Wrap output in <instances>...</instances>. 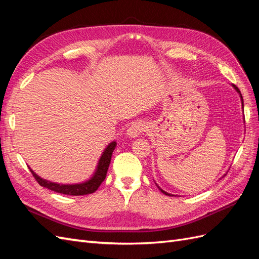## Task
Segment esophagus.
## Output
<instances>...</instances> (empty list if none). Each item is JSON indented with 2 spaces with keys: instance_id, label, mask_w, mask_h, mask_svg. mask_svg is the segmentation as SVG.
<instances>
[{
  "instance_id": "esophagus-1",
  "label": "esophagus",
  "mask_w": 259,
  "mask_h": 259,
  "mask_svg": "<svg viewBox=\"0 0 259 259\" xmlns=\"http://www.w3.org/2000/svg\"><path fill=\"white\" fill-rule=\"evenodd\" d=\"M145 130H147V125H145L144 122L142 121L134 122L127 130V136H129L130 138H136L139 135H141Z\"/></svg>"
}]
</instances>
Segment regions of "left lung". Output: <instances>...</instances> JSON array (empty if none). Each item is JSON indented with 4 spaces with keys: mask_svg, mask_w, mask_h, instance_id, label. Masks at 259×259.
<instances>
[{
    "mask_svg": "<svg viewBox=\"0 0 259 259\" xmlns=\"http://www.w3.org/2000/svg\"><path fill=\"white\" fill-rule=\"evenodd\" d=\"M233 86H234V88H235V90H236V91H237V92H238V93H240V94H241V92H240V90H238V89L236 88V86H235V85H233ZM241 98H242V104H244V103H243V97H242V95H241ZM243 106H244V105H243ZM161 191H162V193H163V194H165V195H168V196H170L169 194H167V193H165V191H164V190H162V189H161Z\"/></svg>",
    "mask_w": 259,
    "mask_h": 259,
    "instance_id": "8db88e82",
    "label": "left lung"
}]
</instances>
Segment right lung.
<instances>
[{
    "label": "right lung",
    "mask_w": 259,
    "mask_h": 259,
    "mask_svg": "<svg viewBox=\"0 0 259 259\" xmlns=\"http://www.w3.org/2000/svg\"><path fill=\"white\" fill-rule=\"evenodd\" d=\"M115 148H116V142H111L108 147L106 148V150L103 152V155L101 156V160H99L98 166L94 176H93L89 182H85L83 184L60 185V184L51 183L46 180H42V178H40L37 174H35L31 169L30 171L36 180V182L40 185V186L48 188L52 191H56V193L70 195V196H84V195L93 194L95 193V191L98 189V187L101 186V184L105 181L106 175H107L109 164H110L112 152H114Z\"/></svg>",
    "instance_id": "add662e5"
}]
</instances>
